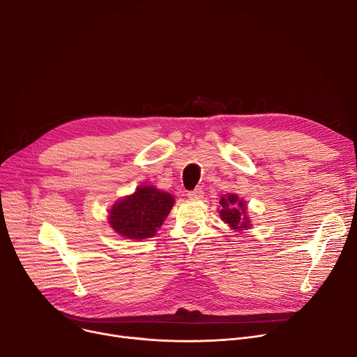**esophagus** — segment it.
<instances>
[{
    "label": "esophagus",
    "instance_id": "1",
    "mask_svg": "<svg viewBox=\"0 0 357 357\" xmlns=\"http://www.w3.org/2000/svg\"><path fill=\"white\" fill-rule=\"evenodd\" d=\"M203 195H204V191H203V188H202V187H197V188L191 190V191H188V193H187L188 199H191V200H199V199H203Z\"/></svg>",
    "mask_w": 357,
    "mask_h": 357
}]
</instances>
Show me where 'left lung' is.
Returning a JSON list of instances; mask_svg holds the SVG:
<instances>
[{
	"label": "left lung",
	"mask_w": 357,
	"mask_h": 357,
	"mask_svg": "<svg viewBox=\"0 0 357 357\" xmlns=\"http://www.w3.org/2000/svg\"><path fill=\"white\" fill-rule=\"evenodd\" d=\"M220 215L223 222L234 230L249 227V217H245V206L236 195H226L220 199Z\"/></svg>",
	"instance_id": "8db88e82"
}]
</instances>
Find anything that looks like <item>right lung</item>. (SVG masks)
Here are the masks:
<instances>
[{"label": "right lung", "instance_id": "add662e5", "mask_svg": "<svg viewBox=\"0 0 357 357\" xmlns=\"http://www.w3.org/2000/svg\"><path fill=\"white\" fill-rule=\"evenodd\" d=\"M174 199L153 185H142L132 196L116 203L109 211V225L123 237L147 238L166 220Z\"/></svg>", "mask_w": 357, "mask_h": 357}]
</instances>
